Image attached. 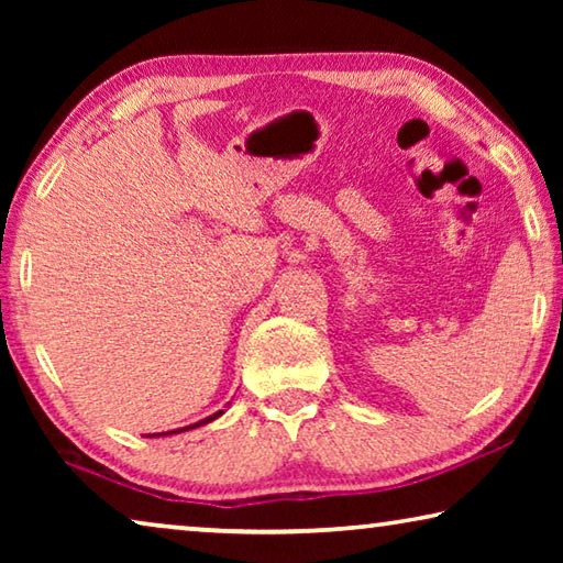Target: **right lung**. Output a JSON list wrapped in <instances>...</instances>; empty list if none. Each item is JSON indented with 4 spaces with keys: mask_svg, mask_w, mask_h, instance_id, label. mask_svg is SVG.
Returning a JSON list of instances; mask_svg holds the SVG:
<instances>
[{
    "mask_svg": "<svg viewBox=\"0 0 563 563\" xmlns=\"http://www.w3.org/2000/svg\"><path fill=\"white\" fill-rule=\"evenodd\" d=\"M225 412V409H218V412H213L211 417H206V419H201V422H196V424H188V427H180V430H170V432H158V434H148V437H168V434H178V432H188V430H196V427H203V424H208V422H213V419H218Z\"/></svg>",
    "mask_w": 563,
    "mask_h": 563,
    "instance_id": "obj_1",
    "label": "right lung"
}]
</instances>
